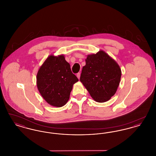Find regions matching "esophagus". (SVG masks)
Instances as JSON below:
<instances>
[{
  "mask_svg": "<svg viewBox=\"0 0 156 156\" xmlns=\"http://www.w3.org/2000/svg\"><path fill=\"white\" fill-rule=\"evenodd\" d=\"M80 75H81V74H80V73H77V74H76V76H77V78H78V79H80Z\"/></svg>",
  "mask_w": 156,
  "mask_h": 156,
  "instance_id": "esophagus-1",
  "label": "esophagus"
}]
</instances>
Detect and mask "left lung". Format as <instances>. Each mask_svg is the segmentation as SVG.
Here are the masks:
<instances>
[{"label": "left lung", "instance_id": "1", "mask_svg": "<svg viewBox=\"0 0 156 156\" xmlns=\"http://www.w3.org/2000/svg\"><path fill=\"white\" fill-rule=\"evenodd\" d=\"M82 69L80 81L97 102H105L119 87L122 75L118 64L107 53L100 50L89 54Z\"/></svg>", "mask_w": 156, "mask_h": 156}]
</instances>
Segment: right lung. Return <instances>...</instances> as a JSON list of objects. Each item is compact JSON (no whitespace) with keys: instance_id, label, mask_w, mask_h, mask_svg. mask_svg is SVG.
I'll return each instance as SVG.
<instances>
[{"instance_id":"add662e5","label":"right lung","mask_w":156,"mask_h":156,"mask_svg":"<svg viewBox=\"0 0 156 156\" xmlns=\"http://www.w3.org/2000/svg\"><path fill=\"white\" fill-rule=\"evenodd\" d=\"M37 87L45 101L54 107H62L69 99L73 85L78 81L63 54L49 55L40 67Z\"/></svg>"}]
</instances>
